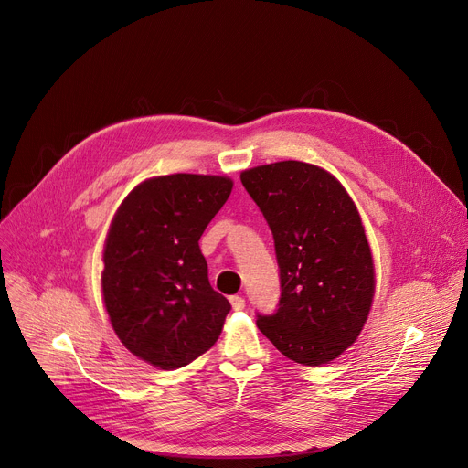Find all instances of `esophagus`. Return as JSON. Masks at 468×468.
Here are the masks:
<instances>
[{"mask_svg":"<svg viewBox=\"0 0 468 468\" xmlns=\"http://www.w3.org/2000/svg\"><path fill=\"white\" fill-rule=\"evenodd\" d=\"M230 305L234 311H241L245 309V300L241 296H230Z\"/></svg>","mask_w":468,"mask_h":468,"instance_id":"1","label":"esophagus"}]
</instances>
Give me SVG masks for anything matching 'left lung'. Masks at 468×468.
Returning <instances> with one entry per match:
<instances>
[{"label":"left lung","mask_w":468,"mask_h":468,"mask_svg":"<svg viewBox=\"0 0 468 468\" xmlns=\"http://www.w3.org/2000/svg\"><path fill=\"white\" fill-rule=\"evenodd\" d=\"M270 225L281 298L259 330L289 359L322 366L362 332L375 296V266L359 213L337 179L302 161L241 172Z\"/></svg>","instance_id":"left-lung-1"}]
</instances>
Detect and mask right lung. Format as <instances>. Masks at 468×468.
Masks as SVG:
<instances>
[{"instance_id": "right-lung-1", "label": "right lung", "mask_w": 468, "mask_h": 468, "mask_svg": "<svg viewBox=\"0 0 468 468\" xmlns=\"http://www.w3.org/2000/svg\"><path fill=\"white\" fill-rule=\"evenodd\" d=\"M232 191L227 176L170 174L136 186L104 241L102 300L127 350L184 367L219 339L229 300L215 292L198 239Z\"/></svg>"}]
</instances>
